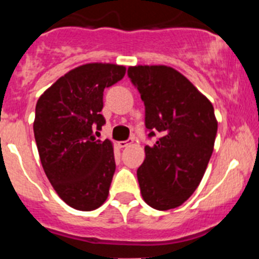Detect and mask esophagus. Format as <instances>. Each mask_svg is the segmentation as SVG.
<instances>
[{
  "label": "esophagus",
  "mask_w": 259,
  "mask_h": 259,
  "mask_svg": "<svg viewBox=\"0 0 259 259\" xmlns=\"http://www.w3.org/2000/svg\"><path fill=\"white\" fill-rule=\"evenodd\" d=\"M132 143H134V140H132V139H128V140H125V141H119L118 145L120 146V148H125V146L131 145Z\"/></svg>",
  "instance_id": "esophagus-1"
}]
</instances>
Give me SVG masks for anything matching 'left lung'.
Masks as SVG:
<instances>
[{
    "label": "left lung",
    "mask_w": 259,
    "mask_h": 259,
    "mask_svg": "<svg viewBox=\"0 0 259 259\" xmlns=\"http://www.w3.org/2000/svg\"><path fill=\"white\" fill-rule=\"evenodd\" d=\"M145 106V159L137 168L141 196L149 206H180L197 189L218 131L214 107L180 72L167 66H135L127 71Z\"/></svg>",
    "instance_id": "obj_1"
}]
</instances>
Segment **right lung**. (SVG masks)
I'll return each mask as SVG.
<instances>
[{"label": "right lung", "instance_id": "obj_1", "mask_svg": "<svg viewBox=\"0 0 259 259\" xmlns=\"http://www.w3.org/2000/svg\"><path fill=\"white\" fill-rule=\"evenodd\" d=\"M124 74V66L111 63L79 66L36 104L33 134L42 168L59 197L76 210L97 209L109 194L115 172L113 144L93 134L106 123L104 91Z\"/></svg>", "mask_w": 259, "mask_h": 259}]
</instances>
